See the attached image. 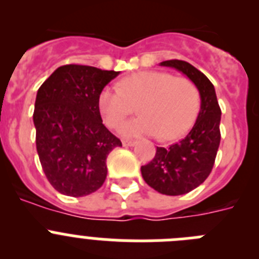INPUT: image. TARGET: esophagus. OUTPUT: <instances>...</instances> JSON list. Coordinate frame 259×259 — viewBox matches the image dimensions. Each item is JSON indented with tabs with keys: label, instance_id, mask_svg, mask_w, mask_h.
Returning a JSON list of instances; mask_svg holds the SVG:
<instances>
[{
	"label": "esophagus",
	"instance_id": "esophagus-1",
	"mask_svg": "<svg viewBox=\"0 0 259 259\" xmlns=\"http://www.w3.org/2000/svg\"><path fill=\"white\" fill-rule=\"evenodd\" d=\"M122 144H123V146L128 148V146H134L135 145V141L134 140H123Z\"/></svg>",
	"mask_w": 259,
	"mask_h": 259
}]
</instances>
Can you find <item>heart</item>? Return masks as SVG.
I'll return each mask as SVG.
<instances>
[{"instance_id":"obj_1","label":"heart","mask_w":259,"mask_h":259,"mask_svg":"<svg viewBox=\"0 0 259 259\" xmlns=\"http://www.w3.org/2000/svg\"><path fill=\"white\" fill-rule=\"evenodd\" d=\"M97 106L110 128L118 127L137 106L141 115L120 125L122 136L159 135L162 140H175L188 131L197 118L200 92L187 77L145 71L124 77L118 85L105 87L98 95Z\"/></svg>"}]
</instances>
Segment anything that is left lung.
I'll return each instance as SVG.
<instances>
[{
    "mask_svg": "<svg viewBox=\"0 0 259 259\" xmlns=\"http://www.w3.org/2000/svg\"><path fill=\"white\" fill-rule=\"evenodd\" d=\"M176 68L198 88L201 109L189 134L170 148L157 146L154 158L141 166V175L149 187L167 196H179L197 188L210 175L221 144V107L214 85L191 63L171 59L159 63Z\"/></svg>",
    "mask_w": 259,
    "mask_h": 259,
    "instance_id": "obj_1",
    "label": "left lung"
}]
</instances>
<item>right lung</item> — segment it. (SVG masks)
<instances>
[{"label":"right lung","instance_id":"obj_1","mask_svg":"<svg viewBox=\"0 0 259 259\" xmlns=\"http://www.w3.org/2000/svg\"><path fill=\"white\" fill-rule=\"evenodd\" d=\"M119 75L92 66L57 68L36 96V149L53 188L71 197L100 189L107 175L106 158L122 143L102 124L100 92Z\"/></svg>","mask_w":259,"mask_h":259}]
</instances>
